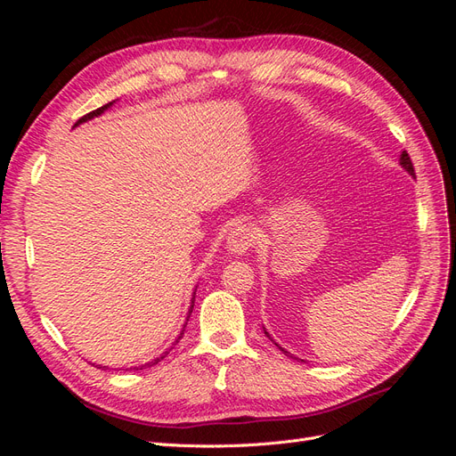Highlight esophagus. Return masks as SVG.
Instances as JSON below:
<instances>
[{
  "label": "esophagus",
  "mask_w": 456,
  "mask_h": 456,
  "mask_svg": "<svg viewBox=\"0 0 456 456\" xmlns=\"http://www.w3.org/2000/svg\"><path fill=\"white\" fill-rule=\"evenodd\" d=\"M228 251H232L233 255H243L251 249L255 245V232L249 226H236L230 233H228Z\"/></svg>",
  "instance_id": "esophagus-1"
}]
</instances>
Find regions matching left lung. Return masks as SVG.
I'll return each instance as SVG.
<instances>
[{"mask_svg":"<svg viewBox=\"0 0 456 456\" xmlns=\"http://www.w3.org/2000/svg\"><path fill=\"white\" fill-rule=\"evenodd\" d=\"M399 163H402L403 165V167L411 173V175H415V167H412V161H411V158H409V154H407V151L403 150V154H402V159H399ZM268 335V333H266ZM285 352V350H283Z\"/></svg>","mask_w":456,"mask_h":456,"instance_id":"obj_1","label":"left lung"}]
</instances>
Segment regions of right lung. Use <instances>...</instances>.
Listing matches in <instances>:
<instances>
[{
    "label": "right lung",
    "instance_id": "obj_1",
    "mask_svg": "<svg viewBox=\"0 0 456 456\" xmlns=\"http://www.w3.org/2000/svg\"><path fill=\"white\" fill-rule=\"evenodd\" d=\"M110 106H112V102H108V104H104V106H101V108H96V110H93V112L86 114L84 118H79V119L76 121V126H79V123H84V121H87V119H91V118H94V116H101V114L104 112V110H106V108H110ZM194 298H196V293H194ZM194 298H191V306H190V314H191V308H194ZM188 317H190V315H188ZM186 322H188V320H186ZM184 327H186V325H184ZM183 335H184V329H183V333H181V337H178V340H181V338H183ZM178 340H176V342H178ZM167 354H169V352H165V355H167ZM165 355H161V357H156V360H154V362H150V363H146V365H142V367H151V365H156V363H158L159 360H163V357H165ZM142 367H141V369H142Z\"/></svg>",
    "mask_w": 456,
    "mask_h": 456
}]
</instances>
